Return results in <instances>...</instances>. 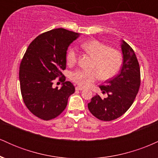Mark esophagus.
I'll return each instance as SVG.
<instances>
[{
  "label": "esophagus",
  "instance_id": "1",
  "mask_svg": "<svg viewBox=\"0 0 158 158\" xmlns=\"http://www.w3.org/2000/svg\"><path fill=\"white\" fill-rule=\"evenodd\" d=\"M76 90H82L83 88H81V87H80V86H77V87H76Z\"/></svg>",
  "mask_w": 158,
  "mask_h": 158
}]
</instances>
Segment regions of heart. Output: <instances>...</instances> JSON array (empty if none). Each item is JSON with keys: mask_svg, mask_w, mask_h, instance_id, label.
I'll list each match as a JSON object with an SVG mask.
<instances>
[{"mask_svg": "<svg viewBox=\"0 0 158 158\" xmlns=\"http://www.w3.org/2000/svg\"><path fill=\"white\" fill-rule=\"evenodd\" d=\"M81 48L93 57L90 68L94 69L92 70L78 69L70 73V79L81 87L89 86L99 79V76L102 79L115 77L122 68L121 52L116 49L110 48L108 44L99 40L91 39L83 42ZM66 59L69 64H75L78 59L77 49L69 48Z\"/></svg>", "mask_w": 158, "mask_h": 158, "instance_id": "b5f03b06", "label": "heart"}]
</instances>
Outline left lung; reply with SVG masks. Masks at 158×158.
I'll list each match as a JSON object with an SVG mask.
<instances>
[{
	"mask_svg": "<svg viewBox=\"0 0 158 158\" xmlns=\"http://www.w3.org/2000/svg\"><path fill=\"white\" fill-rule=\"evenodd\" d=\"M123 64L119 74L100 85L102 99L97 94L88 104V109L95 117L102 121H111L124 114L131 106L140 86V69L135 51L126 41L121 44Z\"/></svg>",
	"mask_w": 158,
	"mask_h": 158,
	"instance_id": "1",
	"label": "left lung"
}]
</instances>
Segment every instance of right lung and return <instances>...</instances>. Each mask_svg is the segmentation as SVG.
Listing matches in <instances>:
<instances>
[{
  "label": "right lung",
  "instance_id": "right-lung-1",
  "mask_svg": "<svg viewBox=\"0 0 158 158\" xmlns=\"http://www.w3.org/2000/svg\"><path fill=\"white\" fill-rule=\"evenodd\" d=\"M79 35L63 28L45 32L30 43L23 55L19 70L23 101L32 114L43 120L60 115L68 105V97L75 91L70 81H64L61 71L66 68L69 45ZM57 77L63 81L60 89L52 88Z\"/></svg>",
  "mask_w": 158,
  "mask_h": 158
}]
</instances>
